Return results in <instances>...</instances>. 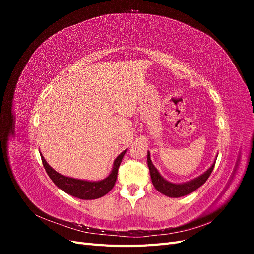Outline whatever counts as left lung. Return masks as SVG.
I'll return each instance as SVG.
<instances>
[{"label":"left lung","mask_w":254,"mask_h":254,"mask_svg":"<svg viewBox=\"0 0 254 254\" xmlns=\"http://www.w3.org/2000/svg\"><path fill=\"white\" fill-rule=\"evenodd\" d=\"M147 164L149 167V173H150L153 187H155L156 190H159L160 193H162L163 195L172 197V198H178V197L186 196L188 194L193 193V191L196 190L198 188H200L202 184L207 180V178H209L211 173L213 172V168L215 166V162H214L209 170H207L201 176H199L198 178H195L194 180L186 182V183L177 184V183H172V182L166 181L163 177L160 175V173L157 171L155 165H153L151 162L149 151L147 152Z\"/></svg>","instance_id":"1"}]
</instances>
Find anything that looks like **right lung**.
<instances>
[{
  "label": "right lung",
  "mask_w": 254,
  "mask_h": 254,
  "mask_svg": "<svg viewBox=\"0 0 254 254\" xmlns=\"http://www.w3.org/2000/svg\"><path fill=\"white\" fill-rule=\"evenodd\" d=\"M126 151L127 150L123 151L121 155H119V157L115 159L110 175L104 180L95 182L65 177L57 173L55 170H53V168L47 163V161H45L42 155L41 160L49 177L60 190H63L66 194L74 196L76 198L83 199V200H91V199H97L103 197L113 189L115 181H117L118 178V171L120 164Z\"/></svg>",
  "instance_id": "add662e5"
}]
</instances>
